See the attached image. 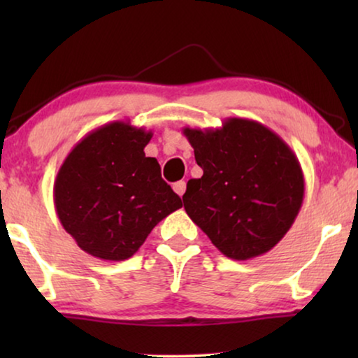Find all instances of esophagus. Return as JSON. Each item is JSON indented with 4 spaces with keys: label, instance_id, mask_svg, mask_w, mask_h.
Masks as SVG:
<instances>
[{
    "label": "esophagus",
    "instance_id": "1",
    "mask_svg": "<svg viewBox=\"0 0 358 358\" xmlns=\"http://www.w3.org/2000/svg\"><path fill=\"white\" fill-rule=\"evenodd\" d=\"M173 189H174V192L179 195V197H182L185 192V182L184 180H178V182L173 184Z\"/></svg>",
    "mask_w": 358,
    "mask_h": 358
}]
</instances>
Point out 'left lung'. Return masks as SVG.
Listing matches in <instances>:
<instances>
[{"mask_svg":"<svg viewBox=\"0 0 358 358\" xmlns=\"http://www.w3.org/2000/svg\"><path fill=\"white\" fill-rule=\"evenodd\" d=\"M203 169L182 195L190 220L234 261L262 256L292 228L305 195L300 161L275 131L231 117L220 129H189Z\"/></svg>","mask_w":358,"mask_h":358,"instance_id":"left-lung-1","label":"left lung"}]
</instances>
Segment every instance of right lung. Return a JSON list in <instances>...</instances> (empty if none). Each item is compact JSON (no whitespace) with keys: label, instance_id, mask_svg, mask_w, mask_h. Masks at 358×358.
<instances>
[{"label":"right lung","instance_id":"right-lung-1","mask_svg":"<svg viewBox=\"0 0 358 358\" xmlns=\"http://www.w3.org/2000/svg\"><path fill=\"white\" fill-rule=\"evenodd\" d=\"M151 136L130 122H110L76 143L58 169V220L91 256L125 261L161 220L182 207L158 161L145 156Z\"/></svg>","mask_w":358,"mask_h":358}]
</instances>
